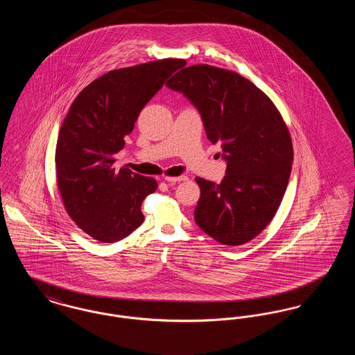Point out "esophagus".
I'll list each match as a JSON object with an SVG mask.
<instances>
[{
  "mask_svg": "<svg viewBox=\"0 0 355 355\" xmlns=\"http://www.w3.org/2000/svg\"><path fill=\"white\" fill-rule=\"evenodd\" d=\"M187 177L186 175H178V177H166L165 181L169 184H175V182H181V181H186Z\"/></svg>",
  "mask_w": 355,
  "mask_h": 355,
  "instance_id": "obj_1",
  "label": "esophagus"
}]
</instances>
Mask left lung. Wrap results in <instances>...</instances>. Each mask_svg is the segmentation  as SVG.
<instances>
[{
    "mask_svg": "<svg viewBox=\"0 0 355 355\" xmlns=\"http://www.w3.org/2000/svg\"><path fill=\"white\" fill-rule=\"evenodd\" d=\"M166 86L200 112L207 139L226 161L220 184L196 178V223L222 245L249 242L269 225L286 191L293 146L284 119L261 89L230 70L193 65Z\"/></svg>",
    "mask_w": 355,
    "mask_h": 355,
    "instance_id": "left-lung-1",
    "label": "left lung"
}]
</instances>
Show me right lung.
<instances>
[{
  "mask_svg": "<svg viewBox=\"0 0 355 355\" xmlns=\"http://www.w3.org/2000/svg\"><path fill=\"white\" fill-rule=\"evenodd\" d=\"M184 60L166 58L112 70L87 85L62 122L55 146L57 186L71 220L86 234L112 243L144 222L142 201L157 190L150 177L117 169L141 110Z\"/></svg>",
  "mask_w": 355,
  "mask_h": 355,
  "instance_id": "obj_1",
  "label": "right lung"
}]
</instances>
